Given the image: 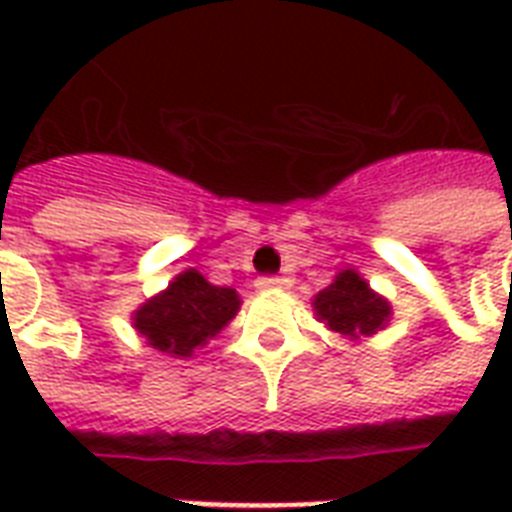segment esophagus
<instances>
[{
	"label": "esophagus",
	"instance_id": "obj_1",
	"mask_svg": "<svg viewBox=\"0 0 512 512\" xmlns=\"http://www.w3.org/2000/svg\"><path fill=\"white\" fill-rule=\"evenodd\" d=\"M281 279H276V276H263V279H257V289H273L279 287Z\"/></svg>",
	"mask_w": 512,
	"mask_h": 512
}]
</instances>
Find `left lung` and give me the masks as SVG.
Listing matches in <instances>:
<instances>
[{
    "instance_id": "8db88e82",
    "label": "left lung",
    "mask_w": 512,
    "mask_h": 512,
    "mask_svg": "<svg viewBox=\"0 0 512 512\" xmlns=\"http://www.w3.org/2000/svg\"><path fill=\"white\" fill-rule=\"evenodd\" d=\"M313 305L329 327L350 337L372 335L390 316V305L353 271H342L335 284L316 295Z\"/></svg>"
}]
</instances>
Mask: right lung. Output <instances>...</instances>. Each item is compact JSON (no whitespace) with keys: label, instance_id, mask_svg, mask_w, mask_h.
Segmentation results:
<instances>
[{"label":"right lung","instance_id":"obj_1","mask_svg":"<svg viewBox=\"0 0 512 512\" xmlns=\"http://www.w3.org/2000/svg\"><path fill=\"white\" fill-rule=\"evenodd\" d=\"M239 311V295L228 287H212L201 273L185 271L154 300L135 313V329L154 348L175 356L193 350L215 337Z\"/></svg>","mask_w":512,"mask_h":512}]
</instances>
